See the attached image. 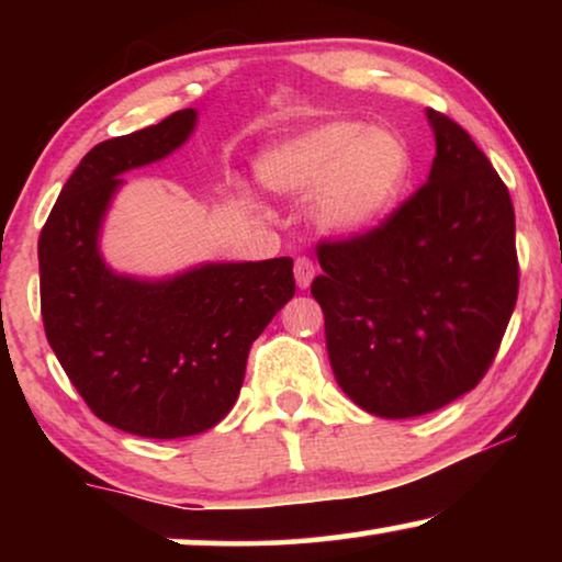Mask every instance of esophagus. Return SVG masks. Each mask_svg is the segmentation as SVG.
I'll list each match as a JSON object with an SVG mask.
<instances>
[{"mask_svg": "<svg viewBox=\"0 0 562 562\" xmlns=\"http://www.w3.org/2000/svg\"><path fill=\"white\" fill-rule=\"evenodd\" d=\"M314 273H317V268H314L310 258H296L294 276H296V286L299 289H302V291L310 289L312 281H314Z\"/></svg>", "mask_w": 562, "mask_h": 562, "instance_id": "1", "label": "esophagus"}]
</instances>
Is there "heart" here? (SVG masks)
<instances>
[{
	"label": "heart",
	"instance_id": "b5f03b06",
	"mask_svg": "<svg viewBox=\"0 0 562 562\" xmlns=\"http://www.w3.org/2000/svg\"><path fill=\"white\" fill-rule=\"evenodd\" d=\"M258 179L281 196L312 191L314 222L329 235H363L402 202L414 173L409 143L358 120H329L281 137L258 158Z\"/></svg>",
	"mask_w": 562,
	"mask_h": 562
}]
</instances>
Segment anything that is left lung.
Returning a JSON list of instances; mask_svg holds the SVG:
<instances>
[{
  "instance_id": "8db88e82",
  "label": "left lung",
  "mask_w": 562,
  "mask_h": 562,
  "mask_svg": "<svg viewBox=\"0 0 562 562\" xmlns=\"http://www.w3.org/2000/svg\"><path fill=\"white\" fill-rule=\"evenodd\" d=\"M427 183L381 227L322 243L312 296L340 389L360 409L409 419L456 402L488 371L517 304L514 206L458 122L427 110Z\"/></svg>"
}]
</instances>
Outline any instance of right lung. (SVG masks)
I'll return each instance as SVG.
<instances>
[{
	"label": "right lung",
	"mask_w": 562,
	"mask_h": 562,
	"mask_svg": "<svg viewBox=\"0 0 562 562\" xmlns=\"http://www.w3.org/2000/svg\"><path fill=\"white\" fill-rule=\"evenodd\" d=\"M196 110L91 148L37 240L41 310L58 363L122 432L176 440L227 417L250 345L294 296V260L199 263L164 279L117 273L99 248L122 173L189 140Z\"/></svg>",
	"instance_id": "add662e5"
}]
</instances>
